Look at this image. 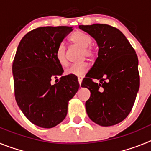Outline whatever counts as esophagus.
<instances>
[{"instance_id": "obj_1", "label": "esophagus", "mask_w": 151, "mask_h": 151, "mask_svg": "<svg viewBox=\"0 0 151 151\" xmlns=\"http://www.w3.org/2000/svg\"><path fill=\"white\" fill-rule=\"evenodd\" d=\"M82 79H83V78H82V76H79V77H78V83H79L80 87H81V84H82Z\"/></svg>"}]
</instances>
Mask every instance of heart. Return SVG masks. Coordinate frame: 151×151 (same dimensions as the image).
Returning a JSON list of instances; mask_svg holds the SVG:
<instances>
[{"mask_svg": "<svg viewBox=\"0 0 151 151\" xmlns=\"http://www.w3.org/2000/svg\"><path fill=\"white\" fill-rule=\"evenodd\" d=\"M71 41L73 45L82 48V57L92 60L95 56V50L90 46L92 43V38L89 35L82 32H76L71 37ZM56 59L61 66L64 67L68 64L66 59V49L63 45H60L56 50ZM89 69V64L87 62L81 63L79 64L73 65L65 71V74L67 76H81L87 73Z\"/></svg>", "mask_w": 151, "mask_h": 151, "instance_id": "heart-1", "label": "heart"}]
</instances>
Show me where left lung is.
I'll return each mask as SVG.
<instances>
[{"mask_svg": "<svg viewBox=\"0 0 151 151\" xmlns=\"http://www.w3.org/2000/svg\"><path fill=\"white\" fill-rule=\"evenodd\" d=\"M95 39L98 57L82 81L91 91L85 107L88 116L101 126L124 120L131 112L139 89L138 59L122 32L106 24L79 26ZM99 79L100 84L93 82Z\"/></svg>", "mask_w": 151, "mask_h": 151, "instance_id": "1", "label": "left lung"}]
</instances>
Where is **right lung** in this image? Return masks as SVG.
<instances>
[{
    "mask_svg": "<svg viewBox=\"0 0 151 151\" xmlns=\"http://www.w3.org/2000/svg\"><path fill=\"white\" fill-rule=\"evenodd\" d=\"M72 31L69 26L37 28L24 36L17 47L13 63L16 101L26 118L39 127L50 129L60 123L69 101L79 88L73 76L50 83L63 73L56 50Z\"/></svg>",
    "mask_w": 151,
    "mask_h": 151,
    "instance_id": "add662e5",
    "label": "right lung"
}]
</instances>
